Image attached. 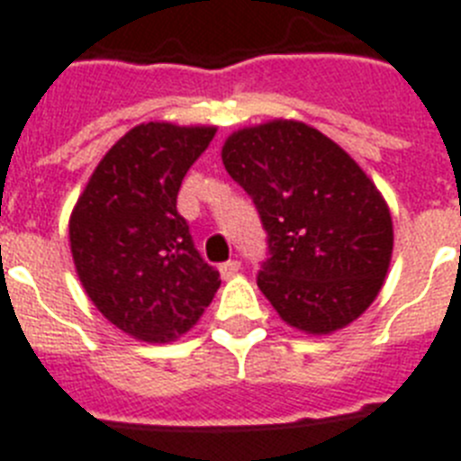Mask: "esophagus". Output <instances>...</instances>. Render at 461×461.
<instances>
[{"instance_id":"esophagus-1","label":"esophagus","mask_w":461,"mask_h":461,"mask_svg":"<svg viewBox=\"0 0 461 461\" xmlns=\"http://www.w3.org/2000/svg\"><path fill=\"white\" fill-rule=\"evenodd\" d=\"M219 271H221L223 280H228V277L238 276L240 261H238V258H230V261H226V264H221V268H219Z\"/></svg>"}]
</instances>
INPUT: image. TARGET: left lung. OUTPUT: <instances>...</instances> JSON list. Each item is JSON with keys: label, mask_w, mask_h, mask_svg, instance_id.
<instances>
[{"label": "left lung", "mask_w": 461, "mask_h": 461, "mask_svg": "<svg viewBox=\"0 0 461 461\" xmlns=\"http://www.w3.org/2000/svg\"><path fill=\"white\" fill-rule=\"evenodd\" d=\"M221 159L268 235L257 285L277 315L306 334H332L363 315L389 271L393 221L358 162L294 120L238 129Z\"/></svg>", "instance_id": "1"}]
</instances>
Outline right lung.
<instances>
[{"mask_svg":"<svg viewBox=\"0 0 461 461\" xmlns=\"http://www.w3.org/2000/svg\"><path fill=\"white\" fill-rule=\"evenodd\" d=\"M216 127L139 124L103 155L70 214V252L94 306L122 332L174 341L200 321L219 271L176 212L185 171Z\"/></svg>","mask_w":461,"mask_h":461,"instance_id":"right-lung-1","label":"right lung"}]
</instances>
